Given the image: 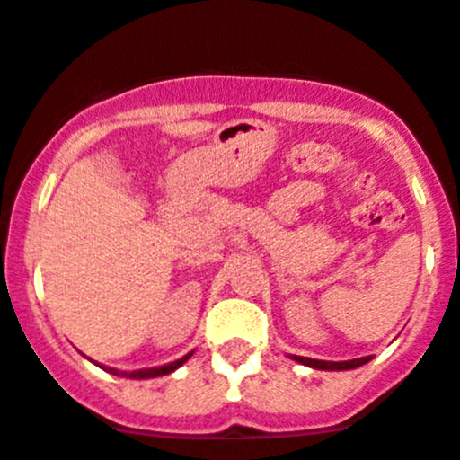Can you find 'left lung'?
<instances>
[{
	"label": "left lung",
	"mask_w": 460,
	"mask_h": 460,
	"mask_svg": "<svg viewBox=\"0 0 460 460\" xmlns=\"http://www.w3.org/2000/svg\"><path fill=\"white\" fill-rule=\"evenodd\" d=\"M290 358L302 363V366L313 367V370H354V367L366 366L367 360H372V356H363V358L354 360H317V358H306V356H295L290 354Z\"/></svg>",
	"instance_id": "8db88e82"
}]
</instances>
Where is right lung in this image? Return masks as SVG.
<instances>
[{
	"label": "right lung",
	"mask_w": 460,
	"mask_h": 460,
	"mask_svg": "<svg viewBox=\"0 0 460 460\" xmlns=\"http://www.w3.org/2000/svg\"><path fill=\"white\" fill-rule=\"evenodd\" d=\"M190 356H192V351H190V354L181 356V358H179V360H172V363H167V366H161V367H145V370H136V372H119V370H115V367L100 366V363H97V366H100L102 370L111 372V375L128 376V379H154V376H165V375H170V372L177 370V367H181L183 363H186V360L190 358Z\"/></svg>",
	"instance_id": "1"
}]
</instances>
